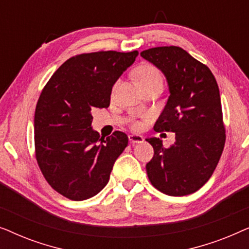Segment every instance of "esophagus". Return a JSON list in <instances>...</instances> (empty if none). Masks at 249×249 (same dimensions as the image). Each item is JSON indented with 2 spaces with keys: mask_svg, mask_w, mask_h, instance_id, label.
<instances>
[{
  "mask_svg": "<svg viewBox=\"0 0 249 249\" xmlns=\"http://www.w3.org/2000/svg\"><path fill=\"white\" fill-rule=\"evenodd\" d=\"M129 142H131V144H138V142H144V138H142V136L141 135H129Z\"/></svg>",
  "mask_w": 249,
  "mask_h": 249,
  "instance_id": "esophagus-1",
  "label": "esophagus"
}]
</instances>
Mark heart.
Returning a JSON list of instances; mask_svg holds the SVG:
<instances>
[{
  "mask_svg": "<svg viewBox=\"0 0 249 249\" xmlns=\"http://www.w3.org/2000/svg\"><path fill=\"white\" fill-rule=\"evenodd\" d=\"M135 77L139 85H144L146 83H149V81L154 80V79H159V78H162L160 71L156 69L155 67L149 66V64H145V66L139 67L137 70L135 71ZM144 118H148V114H144L142 115ZM131 127L135 129H139L142 127V122L136 120V119H132L131 120Z\"/></svg>",
  "mask_w": 249,
  "mask_h": 249,
  "instance_id": "b5f03b06",
  "label": "heart"
}]
</instances>
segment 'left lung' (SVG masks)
Masks as SVG:
<instances>
[{
	"instance_id": "obj_1",
	"label": "left lung",
	"mask_w": 249,
	"mask_h": 249,
	"mask_svg": "<svg viewBox=\"0 0 249 249\" xmlns=\"http://www.w3.org/2000/svg\"><path fill=\"white\" fill-rule=\"evenodd\" d=\"M141 55L164 73L170 96L154 130L176 132L165 148L160 138H147L154 148L146 164L148 179L170 196L198 190L213 175L226 142L219 86L209 67L178 46H160Z\"/></svg>"
}]
</instances>
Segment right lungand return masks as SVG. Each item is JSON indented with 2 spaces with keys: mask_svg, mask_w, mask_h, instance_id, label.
<instances>
[{
  "mask_svg": "<svg viewBox=\"0 0 249 249\" xmlns=\"http://www.w3.org/2000/svg\"><path fill=\"white\" fill-rule=\"evenodd\" d=\"M137 51H100L67 60L47 81L34 120L35 156L52 188L71 200L97 195L128 145L124 132L104 138L91 129L93 111L108 107L112 87Z\"/></svg>",
  "mask_w": 249,
  "mask_h": 249,
  "instance_id": "add662e5",
  "label": "right lung"
}]
</instances>
